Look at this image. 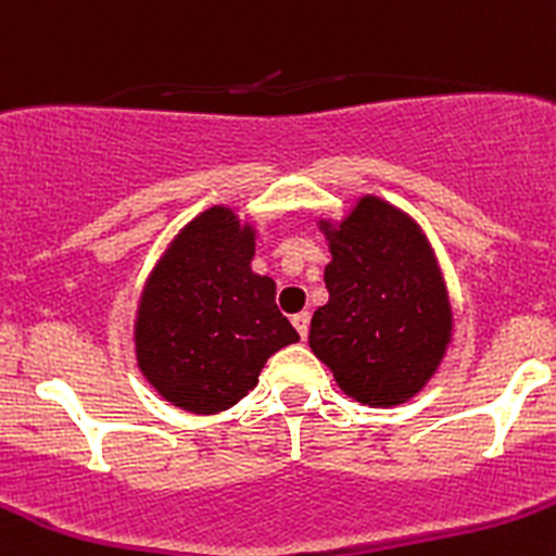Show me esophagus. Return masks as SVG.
<instances>
[{
	"instance_id": "1",
	"label": "esophagus",
	"mask_w": 556,
	"mask_h": 556,
	"mask_svg": "<svg viewBox=\"0 0 556 556\" xmlns=\"http://www.w3.org/2000/svg\"><path fill=\"white\" fill-rule=\"evenodd\" d=\"M293 326L295 331H299V337L306 339V333H309V312H299V315H293Z\"/></svg>"
}]
</instances>
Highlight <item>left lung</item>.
I'll return each mask as SVG.
<instances>
[{
	"label": "left lung",
	"instance_id": "8db88e82",
	"mask_svg": "<svg viewBox=\"0 0 556 556\" xmlns=\"http://www.w3.org/2000/svg\"><path fill=\"white\" fill-rule=\"evenodd\" d=\"M328 304L312 315L309 348L339 388L369 407H391L421 391L451 342V304L418 225L380 198L333 228Z\"/></svg>",
	"mask_w": 556,
	"mask_h": 556
}]
</instances>
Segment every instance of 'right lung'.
<instances>
[{"label": "right lung", "mask_w": 556, "mask_h": 556, "mask_svg": "<svg viewBox=\"0 0 556 556\" xmlns=\"http://www.w3.org/2000/svg\"><path fill=\"white\" fill-rule=\"evenodd\" d=\"M255 230L230 208L192 219L149 277L135 320L138 366L168 402L219 413L257 386L263 364L299 342L277 285L250 268Z\"/></svg>", "instance_id": "add662e5"}]
</instances>
